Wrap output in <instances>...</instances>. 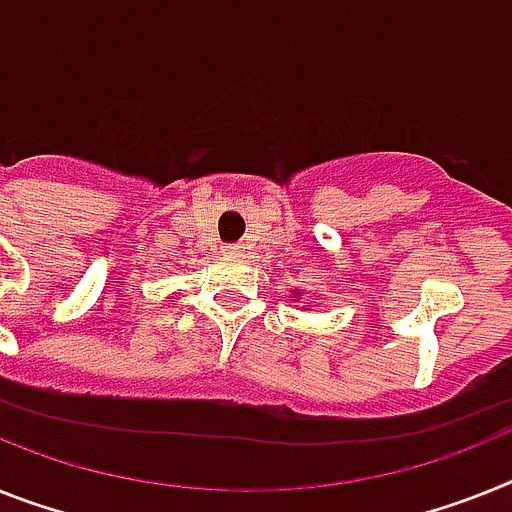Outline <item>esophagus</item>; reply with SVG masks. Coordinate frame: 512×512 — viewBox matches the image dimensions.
I'll return each mask as SVG.
<instances>
[{
	"label": "esophagus",
	"mask_w": 512,
	"mask_h": 512,
	"mask_svg": "<svg viewBox=\"0 0 512 512\" xmlns=\"http://www.w3.org/2000/svg\"><path fill=\"white\" fill-rule=\"evenodd\" d=\"M242 252H244L242 244H226V247H223V255H229V257H239Z\"/></svg>",
	"instance_id": "esophagus-1"
}]
</instances>
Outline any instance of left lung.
I'll return each mask as SVG.
<instances>
[{
	"mask_svg": "<svg viewBox=\"0 0 512 512\" xmlns=\"http://www.w3.org/2000/svg\"><path fill=\"white\" fill-rule=\"evenodd\" d=\"M296 294H299V291H296Z\"/></svg>",
	"mask_w": 512,
	"mask_h": 512,
	"instance_id": "left-lung-1",
	"label": "left lung"
}]
</instances>
